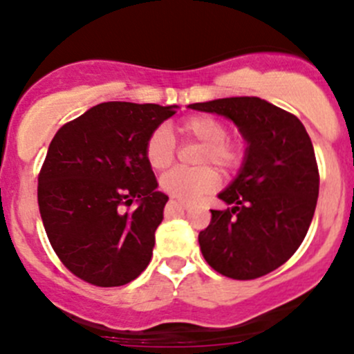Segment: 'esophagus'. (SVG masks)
<instances>
[{
	"label": "esophagus",
	"instance_id": "1",
	"mask_svg": "<svg viewBox=\"0 0 354 354\" xmlns=\"http://www.w3.org/2000/svg\"><path fill=\"white\" fill-rule=\"evenodd\" d=\"M171 204L178 205L180 209H183V211H187L188 207H190V204H185V202H176V201H171Z\"/></svg>",
	"mask_w": 354,
	"mask_h": 354
}]
</instances>
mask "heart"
<instances>
[{"instance_id":"obj_1","label":"heart","mask_w":354,"mask_h":354,"mask_svg":"<svg viewBox=\"0 0 354 354\" xmlns=\"http://www.w3.org/2000/svg\"><path fill=\"white\" fill-rule=\"evenodd\" d=\"M183 138L202 145L197 164H212L221 173H233L242 164L245 150L242 142L228 138V126L212 115H192L180 124ZM176 156V142L166 126H157L145 142V159L150 167L162 171L173 164ZM218 187V174L212 167L197 169H171L160 178V188L171 197L183 202L197 201L211 194Z\"/></svg>"}]
</instances>
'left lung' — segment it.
Here are the masks:
<instances>
[{
	"instance_id": "8db88e82",
	"label": "left lung",
	"mask_w": 354,
	"mask_h": 354,
	"mask_svg": "<svg viewBox=\"0 0 354 354\" xmlns=\"http://www.w3.org/2000/svg\"><path fill=\"white\" fill-rule=\"evenodd\" d=\"M188 107L232 119L247 142L240 173L218 195L230 207L211 211L198 233L202 256L228 279H259L299 249L311 225L320 187L313 143L296 115L257 97Z\"/></svg>"
}]
</instances>
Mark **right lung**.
<instances>
[{
    "label": "right lung",
    "mask_w": 354,
    "mask_h": 354,
    "mask_svg": "<svg viewBox=\"0 0 354 354\" xmlns=\"http://www.w3.org/2000/svg\"><path fill=\"white\" fill-rule=\"evenodd\" d=\"M176 109L105 102L51 140L37 204L55 254L77 279L119 287L149 266L167 195L156 190L145 142Z\"/></svg>",
    "instance_id": "add662e5"
}]
</instances>
